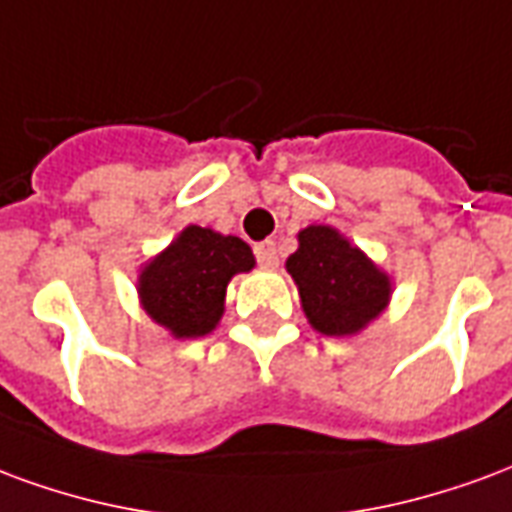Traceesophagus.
Returning <instances> with one entry per match:
<instances>
[{
    "mask_svg": "<svg viewBox=\"0 0 512 512\" xmlns=\"http://www.w3.org/2000/svg\"><path fill=\"white\" fill-rule=\"evenodd\" d=\"M253 253L259 259L261 267H278V248L272 240H261L253 245Z\"/></svg>",
    "mask_w": 512,
    "mask_h": 512,
    "instance_id": "esophagus-1",
    "label": "esophagus"
}]
</instances>
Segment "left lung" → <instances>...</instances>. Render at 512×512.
<instances>
[{
  "label": "left lung",
  "mask_w": 512,
  "mask_h": 512,
  "mask_svg": "<svg viewBox=\"0 0 512 512\" xmlns=\"http://www.w3.org/2000/svg\"><path fill=\"white\" fill-rule=\"evenodd\" d=\"M286 270L300 289L302 311L324 335H354L390 300V278L330 226L300 231Z\"/></svg>",
  "instance_id": "1"
}]
</instances>
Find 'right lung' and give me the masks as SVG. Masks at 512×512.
Listing matches in <instances>:
<instances>
[{
	"label": "right lung",
	"mask_w": 512,
	"mask_h": 512,
	"mask_svg": "<svg viewBox=\"0 0 512 512\" xmlns=\"http://www.w3.org/2000/svg\"><path fill=\"white\" fill-rule=\"evenodd\" d=\"M253 251L240 237L188 226L158 259L149 261L138 294L144 311L177 338L210 333L223 316L231 275L253 270Z\"/></svg>",
	"instance_id": "right-lung-1"
}]
</instances>
